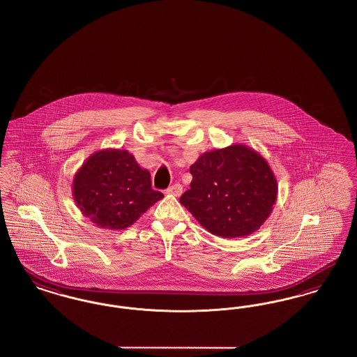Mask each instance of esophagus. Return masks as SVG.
<instances>
[{"instance_id": "34e87169", "label": "esophagus", "mask_w": 357, "mask_h": 357, "mask_svg": "<svg viewBox=\"0 0 357 357\" xmlns=\"http://www.w3.org/2000/svg\"><path fill=\"white\" fill-rule=\"evenodd\" d=\"M182 191H183V187H182V185H179V183H175V185H172V186L169 187L166 190L167 194L174 195V197H179L182 194Z\"/></svg>"}]
</instances>
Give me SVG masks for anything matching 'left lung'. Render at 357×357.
<instances>
[{
  "label": "left lung",
  "mask_w": 357,
  "mask_h": 357,
  "mask_svg": "<svg viewBox=\"0 0 357 357\" xmlns=\"http://www.w3.org/2000/svg\"><path fill=\"white\" fill-rule=\"evenodd\" d=\"M181 204L207 231L222 238L255 233L277 199V181L264 156L243 144L204 153L191 165Z\"/></svg>",
  "instance_id": "1"
}]
</instances>
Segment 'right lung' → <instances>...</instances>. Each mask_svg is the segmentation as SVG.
<instances>
[{
    "mask_svg": "<svg viewBox=\"0 0 357 357\" xmlns=\"http://www.w3.org/2000/svg\"><path fill=\"white\" fill-rule=\"evenodd\" d=\"M73 198L83 215L102 229L131 226L163 198L151 188L150 172L126 150H102L91 155L73 178Z\"/></svg>",
    "mask_w": 357,
    "mask_h": 357,
    "instance_id": "add662e5",
    "label": "right lung"
}]
</instances>
